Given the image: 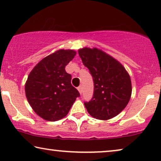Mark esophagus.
<instances>
[{"label":"esophagus","instance_id":"obj_1","mask_svg":"<svg viewBox=\"0 0 161 161\" xmlns=\"http://www.w3.org/2000/svg\"><path fill=\"white\" fill-rule=\"evenodd\" d=\"M78 90L79 91V93H80V94H81V93H82V92H83L82 87H81V86H79V87L78 88Z\"/></svg>","mask_w":161,"mask_h":161}]
</instances>
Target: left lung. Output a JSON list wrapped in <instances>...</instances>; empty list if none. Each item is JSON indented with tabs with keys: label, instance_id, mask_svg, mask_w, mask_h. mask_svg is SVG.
<instances>
[{
	"label": "left lung",
	"instance_id": "obj_1",
	"mask_svg": "<svg viewBox=\"0 0 161 161\" xmlns=\"http://www.w3.org/2000/svg\"><path fill=\"white\" fill-rule=\"evenodd\" d=\"M78 54L94 83L92 99L84 103L88 114L100 120L117 116L132 95L129 73L117 60L100 49L85 47L78 49Z\"/></svg>",
	"mask_w": 161,
	"mask_h": 161
}]
</instances>
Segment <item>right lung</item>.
I'll return each mask as SVG.
<instances>
[{"mask_svg": "<svg viewBox=\"0 0 161 161\" xmlns=\"http://www.w3.org/2000/svg\"><path fill=\"white\" fill-rule=\"evenodd\" d=\"M76 55L73 49H58L34 67L25 83L27 101L36 114L55 122L68 114L80 93L71 84L65 66Z\"/></svg>", "mask_w": 161, "mask_h": 161, "instance_id": "add662e5", "label": "right lung"}]
</instances>
